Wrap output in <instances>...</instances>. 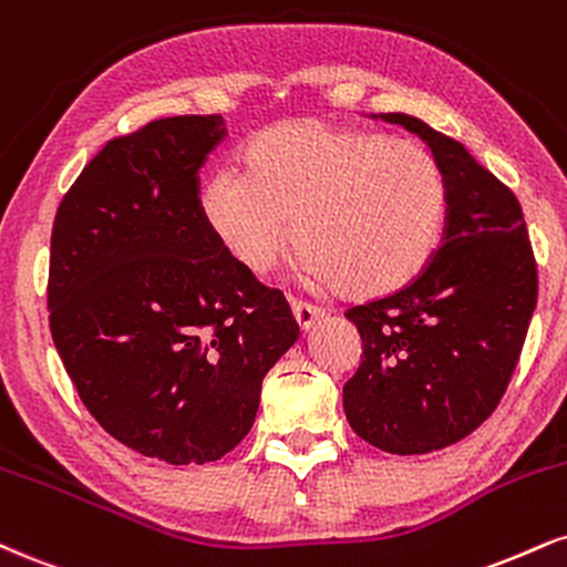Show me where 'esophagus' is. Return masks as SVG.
Masks as SVG:
<instances>
[{"mask_svg": "<svg viewBox=\"0 0 567 567\" xmlns=\"http://www.w3.org/2000/svg\"><path fill=\"white\" fill-rule=\"evenodd\" d=\"M292 317H296V322L301 330H311L313 322H317L319 317H322V309H317V306L311 303H303V301H292Z\"/></svg>", "mask_w": 567, "mask_h": 567, "instance_id": "esophagus-1", "label": "esophagus"}]
</instances>
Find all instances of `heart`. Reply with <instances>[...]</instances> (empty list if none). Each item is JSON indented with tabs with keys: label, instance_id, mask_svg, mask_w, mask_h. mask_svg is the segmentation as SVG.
Listing matches in <instances>:
<instances>
[{
	"label": "heart",
	"instance_id": "b5f03b06",
	"mask_svg": "<svg viewBox=\"0 0 567 567\" xmlns=\"http://www.w3.org/2000/svg\"><path fill=\"white\" fill-rule=\"evenodd\" d=\"M240 163L200 182L197 214L248 275L279 264L290 221L306 275L351 298L406 288L439 250L449 184L417 142L292 118L250 136Z\"/></svg>",
	"mask_w": 567,
	"mask_h": 567
}]
</instances>
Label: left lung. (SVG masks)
I'll use <instances>...</instances> for the list:
<instances>
[{
	"instance_id": "left-lung-1",
	"label": "left lung",
	"mask_w": 567,
	"mask_h": 567,
	"mask_svg": "<svg viewBox=\"0 0 567 567\" xmlns=\"http://www.w3.org/2000/svg\"><path fill=\"white\" fill-rule=\"evenodd\" d=\"M425 140L449 184L443 245L404 290L353 306L361 364L343 385L346 420L388 454H431L491 417L536 309L523 208L462 142L406 113H380Z\"/></svg>"
}]
</instances>
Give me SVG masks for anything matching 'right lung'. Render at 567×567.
I'll return each mask as SVG.
<instances>
[{
	"instance_id": "1",
	"label": "right lung",
	"mask_w": 567,
	"mask_h": 567,
	"mask_svg": "<svg viewBox=\"0 0 567 567\" xmlns=\"http://www.w3.org/2000/svg\"><path fill=\"white\" fill-rule=\"evenodd\" d=\"M224 134L221 115H174L115 136L52 227L47 306L68 378L115 441L168 465L231 452L298 340L282 292L197 214V172Z\"/></svg>"
}]
</instances>
